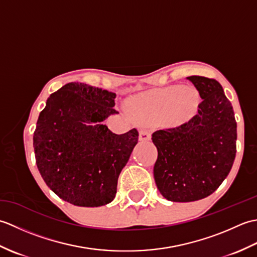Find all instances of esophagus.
Instances as JSON below:
<instances>
[{"mask_svg": "<svg viewBox=\"0 0 257 257\" xmlns=\"http://www.w3.org/2000/svg\"><path fill=\"white\" fill-rule=\"evenodd\" d=\"M150 138H151V135H150V133L148 132V130H147V129L140 130V132H139V139H140L141 141L150 140Z\"/></svg>", "mask_w": 257, "mask_h": 257, "instance_id": "34e87169", "label": "esophagus"}]
</instances>
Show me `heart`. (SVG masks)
I'll return each instance as SVG.
<instances>
[{
  "mask_svg": "<svg viewBox=\"0 0 257 257\" xmlns=\"http://www.w3.org/2000/svg\"><path fill=\"white\" fill-rule=\"evenodd\" d=\"M198 92L190 87L173 86L157 91L136 103L141 114L152 120L167 118L171 122H181L193 113Z\"/></svg>",
  "mask_w": 257,
  "mask_h": 257,
  "instance_id": "b5f03b06",
  "label": "heart"
}]
</instances>
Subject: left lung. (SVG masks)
Here are the masks:
<instances>
[{"mask_svg": "<svg viewBox=\"0 0 257 257\" xmlns=\"http://www.w3.org/2000/svg\"><path fill=\"white\" fill-rule=\"evenodd\" d=\"M187 78L202 98L195 116L152 134L158 149L157 188L173 202L198 201L212 194L230 173L236 154V121L222 86L203 76Z\"/></svg>", "mask_w": 257, "mask_h": 257, "instance_id": "left-lung-1", "label": "left lung"}]
</instances>
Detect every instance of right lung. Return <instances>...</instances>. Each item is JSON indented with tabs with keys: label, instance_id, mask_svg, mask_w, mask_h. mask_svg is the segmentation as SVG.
Returning <instances> with one entry per match:
<instances>
[{
	"label": "right lung",
	"instance_id": "1",
	"mask_svg": "<svg viewBox=\"0 0 257 257\" xmlns=\"http://www.w3.org/2000/svg\"><path fill=\"white\" fill-rule=\"evenodd\" d=\"M116 94L81 83L54 92L33 137L37 169L54 193L77 206L108 204L138 143L137 129L116 135L103 124Z\"/></svg>",
	"mask_w": 257,
	"mask_h": 257
}]
</instances>
